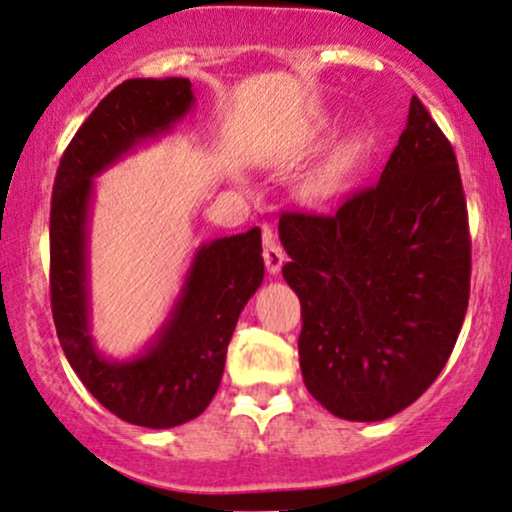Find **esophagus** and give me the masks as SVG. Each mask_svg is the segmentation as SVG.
<instances>
[{
    "label": "esophagus",
    "mask_w": 512,
    "mask_h": 512,
    "mask_svg": "<svg viewBox=\"0 0 512 512\" xmlns=\"http://www.w3.org/2000/svg\"><path fill=\"white\" fill-rule=\"evenodd\" d=\"M264 264H267L269 274H279L283 262H286V252L279 243H276L272 231H264Z\"/></svg>",
    "instance_id": "34e87169"
}]
</instances>
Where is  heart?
Returning a JSON list of instances; mask_svg holds the SVG:
<instances>
[{"label":"heart","instance_id":"b5f03b06","mask_svg":"<svg viewBox=\"0 0 512 512\" xmlns=\"http://www.w3.org/2000/svg\"><path fill=\"white\" fill-rule=\"evenodd\" d=\"M355 155H357V147L355 145H350V147H346V150L341 152V157H338V162H336L334 169L326 171V174L322 176V181H319V193H331V190L336 188L338 176H341V171L346 169L350 162H353Z\"/></svg>","mask_w":512,"mask_h":512}]
</instances>
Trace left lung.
<instances>
[{"mask_svg":"<svg viewBox=\"0 0 512 512\" xmlns=\"http://www.w3.org/2000/svg\"><path fill=\"white\" fill-rule=\"evenodd\" d=\"M283 279L303 305L300 369L312 398L350 422L415 403L453 353L470 298V233L455 152L424 104L377 186L331 217L283 214Z\"/></svg>","mask_w":512,"mask_h":512,"instance_id":"obj_1","label":"left lung"}]
</instances>
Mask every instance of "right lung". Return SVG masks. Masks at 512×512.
<instances>
[{
  "instance_id": "right-lung-1",
  "label": "right lung",
  "mask_w": 512,
  "mask_h": 512,
  "mask_svg": "<svg viewBox=\"0 0 512 512\" xmlns=\"http://www.w3.org/2000/svg\"><path fill=\"white\" fill-rule=\"evenodd\" d=\"M188 78H133L109 92L61 157L49 217L52 315L66 360L85 389L123 422L169 429L202 415L221 384L226 348L262 286L260 229L202 243L157 334L116 360L92 338L90 212L95 178L193 112Z\"/></svg>"
}]
</instances>
